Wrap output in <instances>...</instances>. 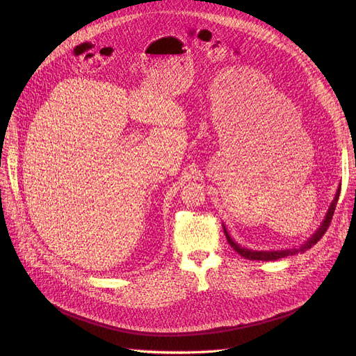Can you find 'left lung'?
I'll list each match as a JSON object with an SVG mask.
<instances>
[{"instance_id": "8db88e82", "label": "left lung", "mask_w": 356, "mask_h": 356, "mask_svg": "<svg viewBox=\"0 0 356 356\" xmlns=\"http://www.w3.org/2000/svg\"><path fill=\"white\" fill-rule=\"evenodd\" d=\"M339 193H341V188H338V192H336V195H334V199H333V202L330 203V207H329V209H327V213H326V216H325V219H323V222H322V225L319 227V229H317L306 242L305 244L300 247V248H293V250H282V251H254V250H248V248H244V247H241V245H238L236 242L229 236V234H228V231L225 229V227H223V232H225V235H227V239H228V242H229V245L241 255V257H244V258H247V259H257V261H274V259H278V258H284V257H287V255H294V254H297L298 251H302V252H305L306 250H309V248H312L317 241H319L323 235H325V232L327 231V228H329V225H330V220H332V216H333V212H334V208H336V203H338V199H339Z\"/></svg>"}]
</instances>
